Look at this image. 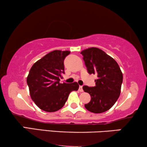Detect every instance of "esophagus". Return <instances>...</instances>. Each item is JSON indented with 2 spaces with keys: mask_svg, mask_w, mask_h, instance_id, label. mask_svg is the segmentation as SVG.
I'll return each instance as SVG.
<instances>
[{
  "mask_svg": "<svg viewBox=\"0 0 147 147\" xmlns=\"http://www.w3.org/2000/svg\"><path fill=\"white\" fill-rule=\"evenodd\" d=\"M82 87H83L82 86H80V87H79V91L81 92H83V88H82Z\"/></svg>",
  "mask_w": 147,
  "mask_h": 147,
  "instance_id": "34e87169",
  "label": "esophagus"
}]
</instances>
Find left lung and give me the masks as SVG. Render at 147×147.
<instances>
[{"label": "left lung", "instance_id": "left-lung-1", "mask_svg": "<svg viewBox=\"0 0 147 147\" xmlns=\"http://www.w3.org/2000/svg\"><path fill=\"white\" fill-rule=\"evenodd\" d=\"M90 74H96V86H83V90L91 96L85 104L88 111L102 113L111 108L120 94L123 76L115 60L102 49L90 47L81 52Z\"/></svg>", "mask_w": 147, "mask_h": 147}]
</instances>
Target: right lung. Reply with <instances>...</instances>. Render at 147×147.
Wrapping results in <instances>:
<instances>
[{"instance_id":"obj_1","label":"right lung","mask_w":147,"mask_h":147,"mask_svg":"<svg viewBox=\"0 0 147 147\" xmlns=\"http://www.w3.org/2000/svg\"><path fill=\"white\" fill-rule=\"evenodd\" d=\"M69 51L55 50L32 66L27 78L31 99L40 109L53 112L63 107L70 92L77 91V82L59 83L64 72L63 61Z\"/></svg>"}]
</instances>
